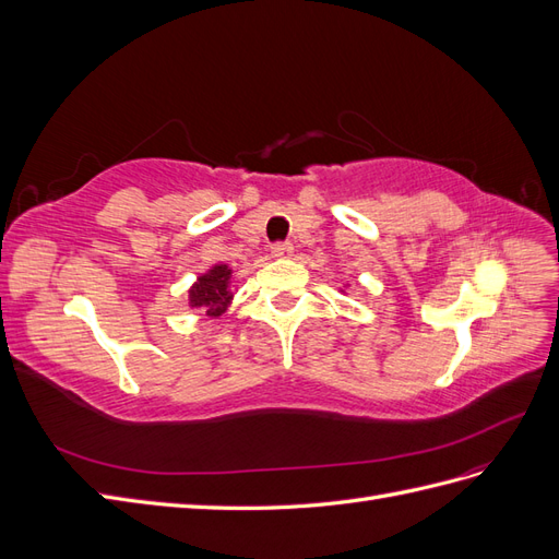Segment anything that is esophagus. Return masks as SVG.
<instances>
[{
  "instance_id": "34e87169",
  "label": "esophagus",
  "mask_w": 559,
  "mask_h": 559,
  "mask_svg": "<svg viewBox=\"0 0 559 559\" xmlns=\"http://www.w3.org/2000/svg\"><path fill=\"white\" fill-rule=\"evenodd\" d=\"M270 251H273L275 259H289L294 253V245L292 242H275Z\"/></svg>"
}]
</instances>
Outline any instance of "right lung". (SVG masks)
<instances>
[{
	"mask_svg": "<svg viewBox=\"0 0 559 559\" xmlns=\"http://www.w3.org/2000/svg\"><path fill=\"white\" fill-rule=\"evenodd\" d=\"M233 270L224 263L212 265L189 289L191 308H205L210 317H222L233 300Z\"/></svg>",
	"mask_w": 559,
	"mask_h": 559,
	"instance_id": "add662e5",
	"label": "right lung"
}]
</instances>
